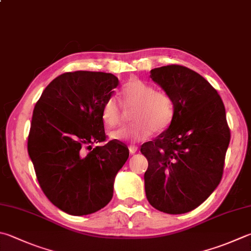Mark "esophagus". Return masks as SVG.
<instances>
[{"label":"esophagus","mask_w":251,"mask_h":251,"mask_svg":"<svg viewBox=\"0 0 251 251\" xmlns=\"http://www.w3.org/2000/svg\"><path fill=\"white\" fill-rule=\"evenodd\" d=\"M129 151H130V154H134V153H136V151H138V148H136L135 145H130Z\"/></svg>","instance_id":"1"}]
</instances>
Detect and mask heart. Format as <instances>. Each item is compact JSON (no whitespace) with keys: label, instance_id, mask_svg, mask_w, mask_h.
Segmentation results:
<instances>
[{"label":"heart","instance_id":"b5f03b06","mask_svg":"<svg viewBox=\"0 0 251 251\" xmlns=\"http://www.w3.org/2000/svg\"><path fill=\"white\" fill-rule=\"evenodd\" d=\"M120 101L124 107H133L131 112L132 124L110 133V138L118 141L141 142L152 134L162 133L172 125L175 115V103L172 96L163 91H155L151 84L132 78L121 91ZM101 119L107 127H115L120 124V105L115 98L105 102Z\"/></svg>","mask_w":251,"mask_h":251}]
</instances>
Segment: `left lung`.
Wrapping results in <instances>:
<instances>
[{"instance_id": "1", "label": "left lung", "mask_w": 251, "mask_h": 251, "mask_svg": "<svg viewBox=\"0 0 251 251\" xmlns=\"http://www.w3.org/2000/svg\"><path fill=\"white\" fill-rule=\"evenodd\" d=\"M151 78L172 96V125L141 146L150 204L168 214L195 210L222 179L230 132L224 103L212 85L181 65L151 70Z\"/></svg>"}]
</instances>
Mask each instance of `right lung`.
<instances>
[{
	"instance_id": "right-lung-1",
	"label": "right lung",
	"mask_w": 251,
	"mask_h": 251,
	"mask_svg": "<svg viewBox=\"0 0 251 251\" xmlns=\"http://www.w3.org/2000/svg\"><path fill=\"white\" fill-rule=\"evenodd\" d=\"M119 79L113 74L76 71L61 74L37 101L28 154L47 198L71 215L95 213L110 202L113 182L129 150L106 140L101 111Z\"/></svg>"
}]
</instances>
